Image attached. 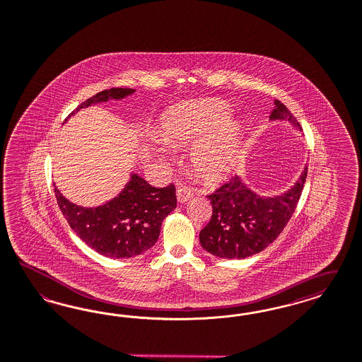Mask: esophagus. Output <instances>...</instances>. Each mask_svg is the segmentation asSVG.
Segmentation results:
<instances>
[{"label": "esophagus", "mask_w": 362, "mask_h": 362, "mask_svg": "<svg viewBox=\"0 0 362 362\" xmlns=\"http://www.w3.org/2000/svg\"><path fill=\"white\" fill-rule=\"evenodd\" d=\"M194 197V192L187 187H179L176 189V198L180 203H185Z\"/></svg>", "instance_id": "34e87169"}]
</instances>
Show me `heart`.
<instances>
[{
  "instance_id": "obj_1",
  "label": "heart",
  "mask_w": 362,
  "mask_h": 362,
  "mask_svg": "<svg viewBox=\"0 0 362 362\" xmlns=\"http://www.w3.org/2000/svg\"><path fill=\"white\" fill-rule=\"evenodd\" d=\"M231 113L225 101L216 99L186 103L167 113L163 119V135L171 146H188L199 140L214 127H219L191 153L195 171L209 180H219L235 163L242 127L235 120H226Z\"/></svg>"
}]
</instances>
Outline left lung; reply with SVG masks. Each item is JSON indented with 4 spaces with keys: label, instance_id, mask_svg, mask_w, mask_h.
<instances>
[{
    "label": "left lung",
    "instance_id": "left-lung-1",
    "mask_svg": "<svg viewBox=\"0 0 362 362\" xmlns=\"http://www.w3.org/2000/svg\"><path fill=\"white\" fill-rule=\"evenodd\" d=\"M270 119H286L299 125L279 100ZM308 176L305 167L296 186L275 198H261L235 176L207 195L212 206L210 222L200 231L202 247L219 258L243 259L261 252L284 231L298 204Z\"/></svg>",
    "mask_w": 362,
    "mask_h": 362
}]
</instances>
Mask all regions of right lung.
<instances>
[{
	"label": "right lung",
	"mask_w": 362,
	"mask_h": 362,
	"mask_svg": "<svg viewBox=\"0 0 362 362\" xmlns=\"http://www.w3.org/2000/svg\"><path fill=\"white\" fill-rule=\"evenodd\" d=\"M134 92L135 89L131 88L101 90L81 103L71 115L90 104L123 99ZM54 195L64 218L80 239L101 255L111 258H131L150 250L159 238L164 218L176 207L174 185L152 187L139 175L131 176L116 198L95 209L71 203L57 187Z\"/></svg>",
	"instance_id": "right-lung-1"
}]
</instances>
